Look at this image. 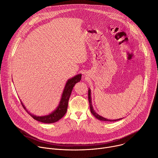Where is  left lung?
Segmentation results:
<instances>
[{
	"label": "left lung",
	"mask_w": 158,
	"mask_h": 158,
	"mask_svg": "<svg viewBox=\"0 0 158 158\" xmlns=\"http://www.w3.org/2000/svg\"><path fill=\"white\" fill-rule=\"evenodd\" d=\"M88 98H89V106H90V110H91V112L92 114L98 119L101 121H110V122H114V121H119L122 119L123 118L121 119H113V120H111V119H106L105 118H103L102 116H101L100 115H99L97 112L94 110L93 106V104H92V99H91V89L89 88L88 90Z\"/></svg>",
	"instance_id": "obj_1"
}]
</instances>
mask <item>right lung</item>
<instances>
[{
    "label": "right lung",
    "instance_id": "right-lung-1",
    "mask_svg": "<svg viewBox=\"0 0 158 158\" xmlns=\"http://www.w3.org/2000/svg\"><path fill=\"white\" fill-rule=\"evenodd\" d=\"M81 76L82 74H79L67 80V82L65 83L60 102L57 107L54 110H53L52 112H51L50 114L48 115L39 116L33 114L28 111V110L26 109V107L22 101L21 104L22 106H23V107L26 109V110L27 112V113L29 114V115H31V116H32L35 120L47 124L56 123L60 120L66 113L67 106H68V101L71 94L75 84L81 80Z\"/></svg>",
    "mask_w": 158,
    "mask_h": 158
}]
</instances>
